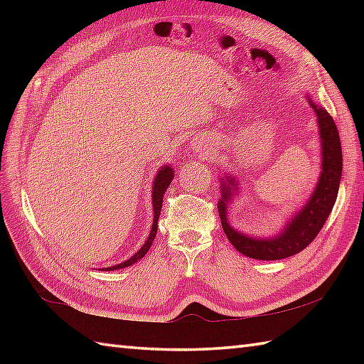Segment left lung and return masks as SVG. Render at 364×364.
<instances>
[{
    "instance_id": "8db88e82",
    "label": "left lung",
    "mask_w": 364,
    "mask_h": 364,
    "mask_svg": "<svg viewBox=\"0 0 364 364\" xmlns=\"http://www.w3.org/2000/svg\"><path fill=\"white\" fill-rule=\"evenodd\" d=\"M311 107L318 115L319 136L322 146V172L319 183L306 205L294 215L292 220L284 227L280 235L270 239L250 237L239 233L227 220V203L231 200L236 189L233 178H227L222 184V198L219 202V215L222 228L225 231L228 241L235 249L245 257L262 261H274L292 257L310 245L319 235L323 223L333 210L338 197L339 181L343 173V150L339 133L331 115L308 98Z\"/></svg>"
}]
</instances>
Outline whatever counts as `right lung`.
I'll return each instance as SVG.
<instances>
[{"mask_svg": "<svg viewBox=\"0 0 364 364\" xmlns=\"http://www.w3.org/2000/svg\"><path fill=\"white\" fill-rule=\"evenodd\" d=\"M173 180V170L170 166H164L162 167L156 178H154V183H153V213H154V219H153V225H151V231H150V236L149 239H146L145 244L141 247V250H139L137 253H134L133 257H131L129 259L120 262V264L117 266H111V267H106L109 270H115V269H123V267H128L131 264H134V262H137L141 258L145 257V253L150 250V247L154 241V236H156V231H158V219H159V214H161V206H162V198H164V194L167 188L170 186V183H172Z\"/></svg>", "mask_w": 364, "mask_h": 364, "instance_id": "1", "label": "right lung"}]
</instances>
